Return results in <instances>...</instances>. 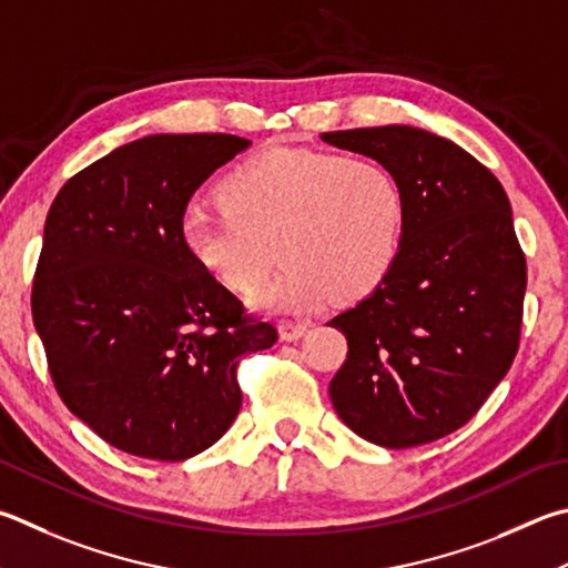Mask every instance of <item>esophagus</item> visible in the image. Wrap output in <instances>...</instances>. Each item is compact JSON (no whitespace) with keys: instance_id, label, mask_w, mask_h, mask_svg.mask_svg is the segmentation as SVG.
I'll return each mask as SVG.
<instances>
[{"instance_id":"34e87169","label":"esophagus","mask_w":568,"mask_h":568,"mask_svg":"<svg viewBox=\"0 0 568 568\" xmlns=\"http://www.w3.org/2000/svg\"><path fill=\"white\" fill-rule=\"evenodd\" d=\"M277 333H281V339H285V343H295V339H301L307 333V325L293 323V320H283V323L277 325Z\"/></svg>"}]
</instances>
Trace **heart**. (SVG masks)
<instances>
[{"label":"heart","mask_w":568,"mask_h":568,"mask_svg":"<svg viewBox=\"0 0 568 568\" xmlns=\"http://www.w3.org/2000/svg\"><path fill=\"white\" fill-rule=\"evenodd\" d=\"M223 205L181 215L185 255L235 295L265 311H305L329 295L357 303L395 267L405 233V193L387 166L335 151L275 146L233 169ZM276 253H272V248Z\"/></svg>","instance_id":"1"}]
</instances>
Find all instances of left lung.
<instances>
[{"label": "left lung", "instance_id": "obj_1", "mask_svg": "<svg viewBox=\"0 0 568 568\" xmlns=\"http://www.w3.org/2000/svg\"><path fill=\"white\" fill-rule=\"evenodd\" d=\"M320 139L387 166L407 205L387 281L327 323L347 339L329 399L373 445H427L467 425L517 355L527 261L509 199L471 153L425 129Z\"/></svg>", "mask_w": 568, "mask_h": 568}]
</instances>
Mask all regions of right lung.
I'll return each mask as SVG.
<instances>
[{"mask_svg":"<svg viewBox=\"0 0 568 568\" xmlns=\"http://www.w3.org/2000/svg\"><path fill=\"white\" fill-rule=\"evenodd\" d=\"M245 149L231 133H151L79 171L49 209L32 315L51 379L71 415L133 457L215 445L243 402L239 357L277 339L179 235L191 195Z\"/></svg>","mask_w":568,"mask_h":568,"instance_id":"1","label":"right lung"}]
</instances>
